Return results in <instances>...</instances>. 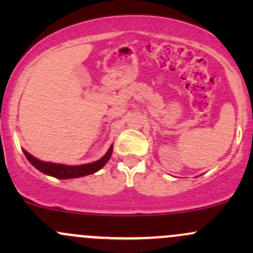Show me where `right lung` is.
Wrapping results in <instances>:
<instances>
[{"label": "right lung", "instance_id": "add662e5", "mask_svg": "<svg viewBox=\"0 0 253 253\" xmlns=\"http://www.w3.org/2000/svg\"><path fill=\"white\" fill-rule=\"evenodd\" d=\"M113 152V145L109 147V150L107 151V153L102 158L98 159V161L94 162V163L89 164H83V165H76V167H72V165H64V164H56V163H50V162H42L37 159L36 157H33L27 151L24 150V153L26 158L30 161V163L36 167L38 170L42 171V173L46 175H50L52 177H56V178L60 179H68V178H76V177H82L86 175H91V173L96 172L103 168L107 164V162L109 161L110 156Z\"/></svg>", "mask_w": 253, "mask_h": 253}]
</instances>
